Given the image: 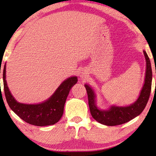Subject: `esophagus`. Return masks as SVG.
Returning a JSON list of instances; mask_svg holds the SVG:
<instances>
[{"label":"esophagus","mask_w":156,"mask_h":156,"mask_svg":"<svg viewBox=\"0 0 156 156\" xmlns=\"http://www.w3.org/2000/svg\"><path fill=\"white\" fill-rule=\"evenodd\" d=\"M85 74H84V73H83V72H81V73H80V78H85Z\"/></svg>","instance_id":"obj_1"}]
</instances>
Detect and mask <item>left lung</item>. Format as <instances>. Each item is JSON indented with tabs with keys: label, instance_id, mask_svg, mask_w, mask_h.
<instances>
[{
	"label": "left lung",
	"instance_id": "8db88e82",
	"mask_svg": "<svg viewBox=\"0 0 156 156\" xmlns=\"http://www.w3.org/2000/svg\"><path fill=\"white\" fill-rule=\"evenodd\" d=\"M144 54L147 62L146 76L143 87L140 92L138 99L133 104L129 107H112L107 111H101L96 107L95 102V94L92 89L87 84H85L88 96V102L91 114L97 122L108 126H115L122 125L133 119L140 114L149 100L151 90L152 69L149 58L146 51Z\"/></svg>",
	"mask_w": 156,
	"mask_h": 156
}]
</instances>
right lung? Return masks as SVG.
Wrapping results in <instances>:
<instances>
[{"label": "right lung", "mask_w": 156, "mask_h": 156, "mask_svg": "<svg viewBox=\"0 0 156 156\" xmlns=\"http://www.w3.org/2000/svg\"><path fill=\"white\" fill-rule=\"evenodd\" d=\"M5 66L2 73L5 98L13 112L25 122L32 125L48 126L58 122L62 115L66 99L70 89L78 82L77 78L71 77L65 80L54 95L43 103L25 105L18 103L10 93L5 80Z\"/></svg>", "instance_id": "right-lung-1"}]
</instances>
